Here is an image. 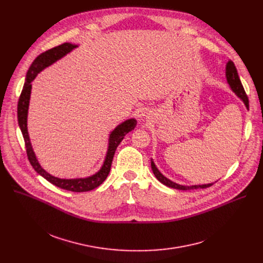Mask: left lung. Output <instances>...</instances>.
<instances>
[{
    "mask_svg": "<svg viewBox=\"0 0 263 263\" xmlns=\"http://www.w3.org/2000/svg\"><path fill=\"white\" fill-rule=\"evenodd\" d=\"M226 78H227V82L229 83L231 89L233 90V92L243 102V104L246 105L247 109H249V99L248 96L243 89V86L240 82L239 76L237 69L233 63V61L229 60L227 62L226 65ZM151 166H152V171L155 175V177L158 179V181H160L162 184L171 187V189H175V190H180V191H191V190H198V189H207V187L213 185V183H209V184H203V185H192V186H185V185H180L178 183L173 182L172 180L167 179L166 177H164L159 170L156 167L153 159H151Z\"/></svg>",
    "mask_w": 263,
    "mask_h": 263,
    "instance_id": "8db88e82",
    "label": "left lung"
}]
</instances>
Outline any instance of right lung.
<instances>
[{
  "label": "right lung",
  "mask_w": 263,
  "mask_h": 263,
  "mask_svg": "<svg viewBox=\"0 0 263 263\" xmlns=\"http://www.w3.org/2000/svg\"><path fill=\"white\" fill-rule=\"evenodd\" d=\"M78 46L72 45L69 43H64L58 47H55L51 50H48L44 53H42L40 56H37L36 59L32 62L31 66L29 67L27 74H26V82L24 84L22 93L18 99L17 103V121L21 128V131L23 133V137L25 140L26 151L28 159L33 166V168L39 173L41 176H43L46 180H48L53 185L60 187L62 190L73 192V193H83V192H89L98 186H100L105 179L107 178L112 159H114L116 149L121 143V141L124 139L125 135L129 133L130 131L134 130L136 127V120L135 119H129L125 122H123L121 125H119L114 131H112L109 135V143L105 160L103 162L102 167L99 172H97L95 175L89 176L87 178H78V179H60L57 177H54L50 175L48 172H46L40 164L39 160H37L35 153L32 148V144L30 141V137L28 134V127H27V118H28V109H29V102H30V96H31V88L32 84L31 82L35 79V77L39 74L43 69L50 66L66 54H68L73 49H76Z\"/></svg>",
  "instance_id": "obj_1"
}]
</instances>
